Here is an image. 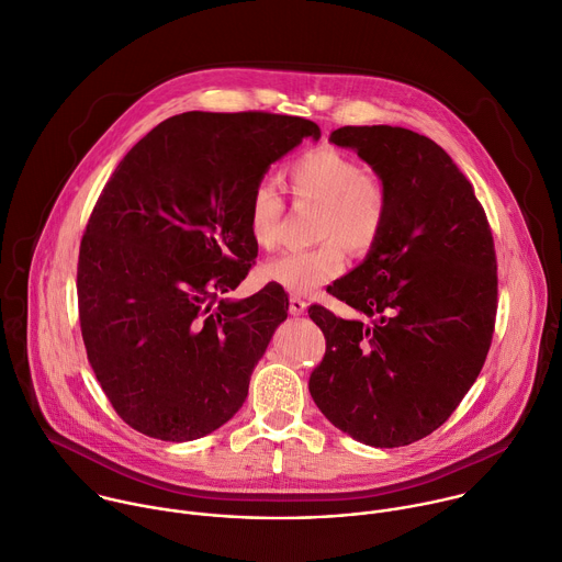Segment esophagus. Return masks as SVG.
<instances>
[{"instance_id": "1", "label": "esophagus", "mask_w": 562, "mask_h": 562, "mask_svg": "<svg viewBox=\"0 0 562 562\" xmlns=\"http://www.w3.org/2000/svg\"><path fill=\"white\" fill-rule=\"evenodd\" d=\"M305 310H307V303L301 296H290V314L301 316L305 314Z\"/></svg>"}]
</instances>
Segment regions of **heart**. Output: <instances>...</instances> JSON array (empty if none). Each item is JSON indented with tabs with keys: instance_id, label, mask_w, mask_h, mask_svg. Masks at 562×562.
<instances>
[{
	"instance_id": "1",
	"label": "heart",
	"mask_w": 562,
	"mask_h": 562,
	"mask_svg": "<svg viewBox=\"0 0 562 562\" xmlns=\"http://www.w3.org/2000/svg\"><path fill=\"white\" fill-rule=\"evenodd\" d=\"M285 181L296 201L318 207L316 237L325 241L310 250L283 252L266 261L259 274L285 292L310 294L344 272L341 243L359 255L374 246L387 214V190L355 157L329 146L296 157L285 170ZM281 214L283 201L277 188L268 181L259 183L246 210L248 235L257 248L277 246Z\"/></svg>"
}]
</instances>
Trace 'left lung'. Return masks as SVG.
Instances as JSON below:
<instances>
[{
	"label": "left lung",
	"mask_w": 562,
	"mask_h": 562,
	"mask_svg": "<svg viewBox=\"0 0 562 562\" xmlns=\"http://www.w3.org/2000/svg\"><path fill=\"white\" fill-rule=\"evenodd\" d=\"M385 183L387 214L366 259L329 294L372 318L307 310L325 334L310 394L325 418L372 447L409 445L452 416L490 352L496 252L472 183L438 144L392 126H344Z\"/></svg>",
	"instance_id": "1"
}]
</instances>
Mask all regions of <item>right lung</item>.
Masks as SVG:
<instances>
[{
    "instance_id": "right-lung-1",
    "label": "right lung",
    "mask_w": 562,
    "mask_h": 562,
    "mask_svg": "<svg viewBox=\"0 0 562 562\" xmlns=\"http://www.w3.org/2000/svg\"><path fill=\"white\" fill-rule=\"evenodd\" d=\"M305 137L321 131L301 117L183 112L135 144L97 199L79 248L81 336L101 390L137 431L186 442L244 405L288 296L268 283L217 299L257 259L252 190Z\"/></svg>"
}]
</instances>
